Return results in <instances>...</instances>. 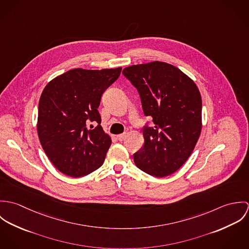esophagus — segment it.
Here are the masks:
<instances>
[{
    "label": "esophagus",
    "mask_w": 249,
    "mask_h": 249,
    "mask_svg": "<svg viewBox=\"0 0 249 249\" xmlns=\"http://www.w3.org/2000/svg\"><path fill=\"white\" fill-rule=\"evenodd\" d=\"M125 136H126V134H125V133H123V134L117 135V139H118L119 141H124V138H125Z\"/></svg>",
    "instance_id": "esophagus-1"
}]
</instances>
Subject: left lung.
Masks as SVG:
<instances>
[{
    "mask_svg": "<svg viewBox=\"0 0 249 249\" xmlns=\"http://www.w3.org/2000/svg\"><path fill=\"white\" fill-rule=\"evenodd\" d=\"M123 73L137 88L143 114L154 124L142 128L144 142L134 153V163L147 175L168 177L187 161L199 138V90L187 74L166 62L132 65Z\"/></svg>",
    "mask_w": 249,
    "mask_h": 249,
    "instance_id": "left-lung-1",
    "label": "left lung"
}]
</instances>
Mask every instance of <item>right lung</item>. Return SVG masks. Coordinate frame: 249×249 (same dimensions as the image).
Segmentation results:
<instances>
[{
  "mask_svg": "<svg viewBox=\"0 0 249 249\" xmlns=\"http://www.w3.org/2000/svg\"><path fill=\"white\" fill-rule=\"evenodd\" d=\"M122 67L72 69L52 79L38 106L37 133L53 165L71 178L87 176L106 159L111 138L102 125L98 108L104 92L119 77ZM88 121H96L87 130Z\"/></svg>",
  "mask_w": 249,
  "mask_h": 249,
  "instance_id": "add662e5",
  "label": "right lung"
}]
</instances>
